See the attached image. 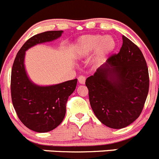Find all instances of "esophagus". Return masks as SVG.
Instances as JSON below:
<instances>
[{"instance_id":"obj_1","label":"esophagus","mask_w":159,"mask_h":159,"mask_svg":"<svg viewBox=\"0 0 159 159\" xmlns=\"http://www.w3.org/2000/svg\"><path fill=\"white\" fill-rule=\"evenodd\" d=\"M78 80H79V83L80 84H84L85 81H86V77L84 76H80L78 78Z\"/></svg>"}]
</instances>
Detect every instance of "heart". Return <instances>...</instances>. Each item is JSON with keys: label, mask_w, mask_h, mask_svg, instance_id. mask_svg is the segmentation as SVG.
<instances>
[{"label": "heart", "mask_w": 159, "mask_h": 159, "mask_svg": "<svg viewBox=\"0 0 159 159\" xmlns=\"http://www.w3.org/2000/svg\"><path fill=\"white\" fill-rule=\"evenodd\" d=\"M115 40L111 36L100 34L84 35L78 42L77 49L80 56H87L96 48V58L98 60L104 59L116 48Z\"/></svg>", "instance_id": "obj_1"}]
</instances>
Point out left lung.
Segmentation results:
<instances>
[{"mask_svg":"<svg viewBox=\"0 0 159 159\" xmlns=\"http://www.w3.org/2000/svg\"><path fill=\"white\" fill-rule=\"evenodd\" d=\"M122 39L120 52L86 80L96 117L114 129L125 128L139 117L149 89L148 69L142 52L125 35Z\"/></svg>","mask_w":159,"mask_h":159,"instance_id":"1","label":"left lung"}]
</instances>
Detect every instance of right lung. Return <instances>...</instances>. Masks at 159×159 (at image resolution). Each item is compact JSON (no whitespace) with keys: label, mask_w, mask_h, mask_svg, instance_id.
Returning <instances> with one entry per match:
<instances>
[{"label":"right lung","mask_w":159,"mask_h":159,"mask_svg":"<svg viewBox=\"0 0 159 159\" xmlns=\"http://www.w3.org/2000/svg\"><path fill=\"white\" fill-rule=\"evenodd\" d=\"M62 32L48 31L30 38L17 53L12 66L11 93L14 108L23 125L36 132H48L62 123L67 100L76 89L77 79L48 86L34 84L25 70V51L34 45L58 39Z\"/></svg>","instance_id":"add662e5"}]
</instances>
